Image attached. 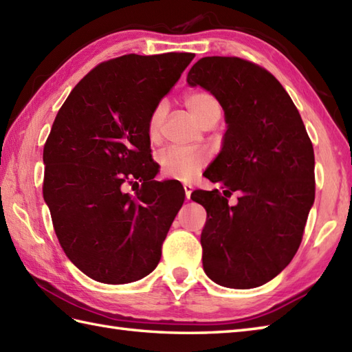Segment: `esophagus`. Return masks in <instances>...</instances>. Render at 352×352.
I'll list each match as a JSON object with an SVG mask.
<instances>
[{"mask_svg": "<svg viewBox=\"0 0 352 352\" xmlns=\"http://www.w3.org/2000/svg\"><path fill=\"white\" fill-rule=\"evenodd\" d=\"M183 189H184V193H186V199H190V193L193 190V186L189 184V183H184Z\"/></svg>", "mask_w": 352, "mask_h": 352, "instance_id": "1", "label": "esophagus"}]
</instances>
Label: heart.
<instances>
[{"label": "heart", "mask_w": 352, "mask_h": 352, "mask_svg": "<svg viewBox=\"0 0 352 352\" xmlns=\"http://www.w3.org/2000/svg\"><path fill=\"white\" fill-rule=\"evenodd\" d=\"M184 106L188 107L190 115L195 118L201 125L213 116H221V104L218 98H216L212 92L204 91V89H197V91H190L186 94ZM164 110H166L164 109V104L159 102L148 116L146 131L148 138L151 140H157L160 136V129L164 119ZM157 162L160 164V170L163 175L188 182L206 166L208 162V155L204 151L166 148L157 155Z\"/></svg>", "instance_id": "obj_1"}]
</instances>
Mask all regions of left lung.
Wrapping results in <instances>:
<instances>
[{
    "label": "left lung",
    "mask_w": 352,
    "mask_h": 352,
    "mask_svg": "<svg viewBox=\"0 0 352 352\" xmlns=\"http://www.w3.org/2000/svg\"><path fill=\"white\" fill-rule=\"evenodd\" d=\"M188 83L212 92L228 124L221 153L206 170L223 192L190 195L207 212L204 271L223 287H258L278 275L301 245L315 201L311 140L280 81L256 63L203 57ZM233 191L241 197L228 206Z\"/></svg>",
    "instance_id": "obj_1"
}]
</instances>
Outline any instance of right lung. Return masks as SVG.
I'll use <instances>...</instances> for the list:
<instances>
[{"label": "right lung", "instance_id": "obj_1", "mask_svg": "<svg viewBox=\"0 0 352 352\" xmlns=\"http://www.w3.org/2000/svg\"><path fill=\"white\" fill-rule=\"evenodd\" d=\"M195 54L110 58L78 81L43 146V199L68 258L92 280L124 284L153 272L184 201L154 180L148 116ZM141 183L134 196L125 184Z\"/></svg>", "mask_w": 352, "mask_h": 352}]
</instances>
